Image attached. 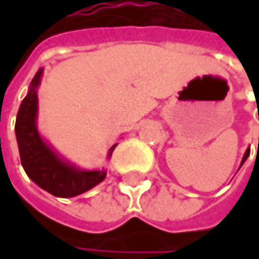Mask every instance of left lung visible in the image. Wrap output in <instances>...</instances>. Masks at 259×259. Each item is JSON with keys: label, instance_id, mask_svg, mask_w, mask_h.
<instances>
[{"label": "left lung", "instance_id": "obj_1", "mask_svg": "<svg viewBox=\"0 0 259 259\" xmlns=\"http://www.w3.org/2000/svg\"><path fill=\"white\" fill-rule=\"evenodd\" d=\"M249 153H250V150H247V151L244 153V157H243V162H244V160L247 159V156H249ZM243 162H241V165H243Z\"/></svg>", "mask_w": 259, "mask_h": 259}]
</instances>
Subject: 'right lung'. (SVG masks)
Returning a JSON list of instances; mask_svg holds the SVG:
<instances>
[{"instance_id": "right-lung-1", "label": "right lung", "mask_w": 259, "mask_h": 259, "mask_svg": "<svg viewBox=\"0 0 259 259\" xmlns=\"http://www.w3.org/2000/svg\"><path fill=\"white\" fill-rule=\"evenodd\" d=\"M41 70L35 73L29 83V91L22 100L16 117V139L19 145L21 162L26 176L37 186L60 198L80 195L106 177L105 171H79L63 162L40 138L35 127L37 117V85L40 83ZM117 145V144H115ZM115 145L109 150L112 154Z\"/></svg>"}]
</instances>
